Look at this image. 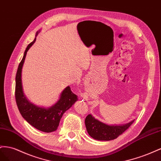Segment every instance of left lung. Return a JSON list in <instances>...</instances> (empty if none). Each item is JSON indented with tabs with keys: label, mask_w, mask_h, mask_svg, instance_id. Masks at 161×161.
<instances>
[{
	"label": "left lung",
	"mask_w": 161,
	"mask_h": 161,
	"mask_svg": "<svg viewBox=\"0 0 161 161\" xmlns=\"http://www.w3.org/2000/svg\"><path fill=\"white\" fill-rule=\"evenodd\" d=\"M134 120L121 125H108L99 121L89 114L86 117L85 125L88 134L92 138L100 141H109L116 139L127 130Z\"/></svg>",
	"instance_id": "left-lung-1"
}]
</instances>
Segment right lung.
Returning a JSON list of instances; mask_svg holds the SVG:
<instances>
[{
	"label": "right lung",
	"instance_id": "right-lung-1",
	"mask_svg": "<svg viewBox=\"0 0 161 161\" xmlns=\"http://www.w3.org/2000/svg\"><path fill=\"white\" fill-rule=\"evenodd\" d=\"M39 32H36L35 39L27 47L18 67L15 77V100L21 116L27 123L40 131L50 133L57 130L63 114L72 107L78 98L76 94L72 92L70 87L67 86L63 90L56 103L50 107H43L30 102L24 94L21 81L22 67L27 53L36 42V36Z\"/></svg>",
	"mask_w": 161,
	"mask_h": 161
}]
</instances>
